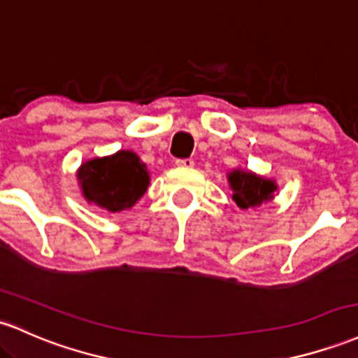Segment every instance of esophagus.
Here are the masks:
<instances>
[{
	"label": "esophagus",
	"mask_w": 358,
	"mask_h": 358,
	"mask_svg": "<svg viewBox=\"0 0 358 358\" xmlns=\"http://www.w3.org/2000/svg\"><path fill=\"white\" fill-rule=\"evenodd\" d=\"M176 163V166H180V168H192L194 166V159H190V158H187V159H176L175 161Z\"/></svg>",
	"instance_id": "34e87169"
}]
</instances>
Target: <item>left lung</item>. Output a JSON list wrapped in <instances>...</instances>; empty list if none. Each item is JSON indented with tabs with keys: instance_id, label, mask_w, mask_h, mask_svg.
Returning <instances> with one entry per match:
<instances>
[{
	"instance_id": "1",
	"label": "left lung",
	"mask_w": 358,
	"mask_h": 358,
	"mask_svg": "<svg viewBox=\"0 0 358 358\" xmlns=\"http://www.w3.org/2000/svg\"><path fill=\"white\" fill-rule=\"evenodd\" d=\"M229 183L233 188V199L241 209L260 206L262 202L273 197V192L277 185L272 180H265L262 176L253 175L250 171L234 170L229 173Z\"/></svg>"
}]
</instances>
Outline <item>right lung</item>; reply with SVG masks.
Segmentation results:
<instances>
[{
	"instance_id": "1",
	"label": "right lung",
	"mask_w": 358,
	"mask_h": 358,
	"mask_svg": "<svg viewBox=\"0 0 358 358\" xmlns=\"http://www.w3.org/2000/svg\"><path fill=\"white\" fill-rule=\"evenodd\" d=\"M78 180L88 202L110 212L131 209L149 185L146 164L131 151L88 161L78 171Z\"/></svg>"
}]
</instances>
